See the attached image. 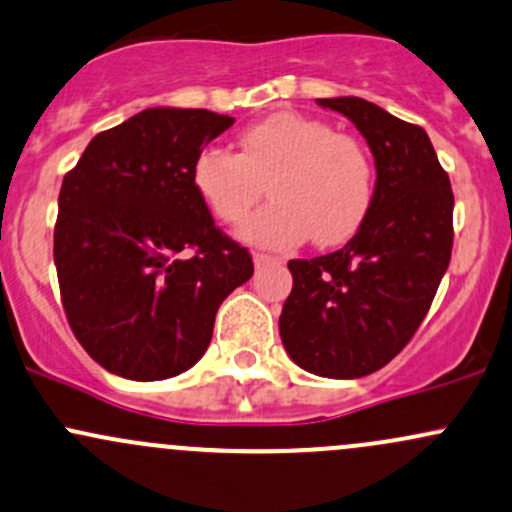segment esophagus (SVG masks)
<instances>
[{
	"instance_id": "obj_1",
	"label": "esophagus",
	"mask_w": 512,
	"mask_h": 512,
	"mask_svg": "<svg viewBox=\"0 0 512 512\" xmlns=\"http://www.w3.org/2000/svg\"><path fill=\"white\" fill-rule=\"evenodd\" d=\"M252 262H255V267H257V270H260V267H265V265H277V262H282V260H279V257L265 255V252H255V255H252Z\"/></svg>"
}]
</instances>
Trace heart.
<instances>
[{
  "mask_svg": "<svg viewBox=\"0 0 512 512\" xmlns=\"http://www.w3.org/2000/svg\"><path fill=\"white\" fill-rule=\"evenodd\" d=\"M270 186L272 203L240 228L262 247L346 242L373 206L375 174L365 149L299 112H274L240 134V154L206 147L191 166L198 196L223 223H242Z\"/></svg>",
  "mask_w": 512,
  "mask_h": 512,
  "instance_id": "1",
  "label": "heart"
}]
</instances>
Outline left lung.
Returning a JSON list of instances; mask_svg holds the SVG:
<instances>
[{
  "label": "left lung",
  "mask_w": 512,
  "mask_h": 512,
  "mask_svg": "<svg viewBox=\"0 0 512 512\" xmlns=\"http://www.w3.org/2000/svg\"><path fill=\"white\" fill-rule=\"evenodd\" d=\"M358 127L375 159L373 206L341 250L292 260L279 336L321 378L375 373L410 343L454 245V193L422 127L363 98H321Z\"/></svg>",
  "instance_id": "8db88e82"
}]
</instances>
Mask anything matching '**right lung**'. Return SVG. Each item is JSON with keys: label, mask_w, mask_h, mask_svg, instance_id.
I'll return each instance as SVG.
<instances>
[{"label": "right lung", "mask_w": 512, "mask_h": 512, "mask_svg": "<svg viewBox=\"0 0 512 512\" xmlns=\"http://www.w3.org/2000/svg\"><path fill=\"white\" fill-rule=\"evenodd\" d=\"M211 110L149 107L90 139L63 179L53 262L80 346L110 373L166 380L206 353L215 314L252 277L215 228L193 159L233 125Z\"/></svg>", "instance_id": "1"}]
</instances>
